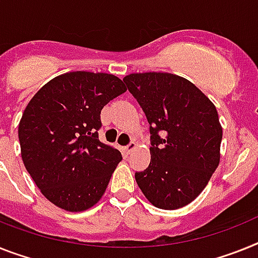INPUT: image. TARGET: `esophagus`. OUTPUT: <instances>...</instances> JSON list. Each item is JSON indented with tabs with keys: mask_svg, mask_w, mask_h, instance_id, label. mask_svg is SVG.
Returning a JSON list of instances; mask_svg holds the SVG:
<instances>
[{
	"mask_svg": "<svg viewBox=\"0 0 258 258\" xmlns=\"http://www.w3.org/2000/svg\"><path fill=\"white\" fill-rule=\"evenodd\" d=\"M136 147H138V146H136V143L131 142V143H130V144H128V146H125V147H124V151H125V153H127V155H130V153L133 152L134 149L136 148Z\"/></svg>",
	"mask_w": 258,
	"mask_h": 258,
	"instance_id": "1",
	"label": "esophagus"
}]
</instances>
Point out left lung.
Listing matches in <instances>:
<instances>
[{
	"instance_id": "8db88e82",
	"label": "left lung",
	"mask_w": 258,
	"mask_h": 258,
	"mask_svg": "<svg viewBox=\"0 0 258 258\" xmlns=\"http://www.w3.org/2000/svg\"><path fill=\"white\" fill-rule=\"evenodd\" d=\"M123 81L151 125V162L135 173L138 186L153 206L181 209L203 191L219 165L223 131L215 105L172 73H131Z\"/></svg>"
}]
</instances>
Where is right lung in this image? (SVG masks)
<instances>
[{
    "instance_id": "1",
    "label": "right lung",
    "mask_w": 258,
    "mask_h": 258,
    "mask_svg": "<svg viewBox=\"0 0 258 258\" xmlns=\"http://www.w3.org/2000/svg\"><path fill=\"white\" fill-rule=\"evenodd\" d=\"M127 90L109 73L76 71L39 89L18 125L21 156L40 192L80 213L102 198L122 155L99 142L101 110Z\"/></svg>"
}]
</instances>
